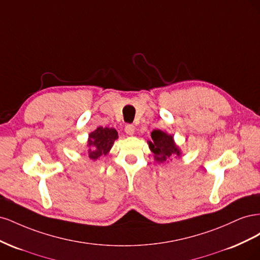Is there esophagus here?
Listing matches in <instances>:
<instances>
[{
    "label": "esophagus",
    "mask_w": 260,
    "mask_h": 260,
    "mask_svg": "<svg viewBox=\"0 0 260 260\" xmlns=\"http://www.w3.org/2000/svg\"><path fill=\"white\" fill-rule=\"evenodd\" d=\"M124 131L127 133L128 136H133V133H135V125L133 124H127L124 127Z\"/></svg>",
    "instance_id": "1"
}]
</instances>
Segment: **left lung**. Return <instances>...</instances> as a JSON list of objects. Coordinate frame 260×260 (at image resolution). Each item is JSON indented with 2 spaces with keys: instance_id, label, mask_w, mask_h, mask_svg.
Listing matches in <instances>:
<instances>
[{
  "instance_id": "1",
  "label": "left lung",
  "mask_w": 260,
  "mask_h": 260,
  "mask_svg": "<svg viewBox=\"0 0 260 260\" xmlns=\"http://www.w3.org/2000/svg\"><path fill=\"white\" fill-rule=\"evenodd\" d=\"M153 142H149V148L154 153V157L157 161L164 162L172 156H180V151L175 144L172 136L167 135L164 131L154 130L152 132Z\"/></svg>"
}]
</instances>
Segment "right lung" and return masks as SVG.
I'll use <instances>...</instances> for the list:
<instances>
[{
    "label": "right lung",
    "mask_w": 260,
    "mask_h": 260,
    "mask_svg": "<svg viewBox=\"0 0 260 260\" xmlns=\"http://www.w3.org/2000/svg\"><path fill=\"white\" fill-rule=\"evenodd\" d=\"M89 157L92 160H96L100 156L106 155L112 148L114 141L118 139V133L113 128L99 127L89 136Z\"/></svg>",
    "instance_id": "add662e5"
}]
</instances>
